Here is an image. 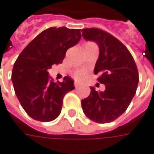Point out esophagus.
<instances>
[{
    "label": "esophagus",
    "mask_w": 154,
    "mask_h": 154,
    "mask_svg": "<svg viewBox=\"0 0 154 154\" xmlns=\"http://www.w3.org/2000/svg\"><path fill=\"white\" fill-rule=\"evenodd\" d=\"M79 85H80V84H79V83H77V82H75V83H74V86H75L76 88H77Z\"/></svg>",
    "instance_id": "esophagus-1"
}]
</instances>
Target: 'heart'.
Wrapping results in <instances>:
<instances>
[{"mask_svg":"<svg viewBox=\"0 0 154 154\" xmlns=\"http://www.w3.org/2000/svg\"><path fill=\"white\" fill-rule=\"evenodd\" d=\"M86 74H87V71L85 70H78L74 73V77L77 80H82L86 76Z\"/></svg>","mask_w":154,"mask_h":154,"instance_id":"b5f03b06","label":"heart"}]
</instances>
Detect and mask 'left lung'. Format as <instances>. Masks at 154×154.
<instances>
[{"label":"left lung","instance_id":"obj_1","mask_svg":"<svg viewBox=\"0 0 154 154\" xmlns=\"http://www.w3.org/2000/svg\"><path fill=\"white\" fill-rule=\"evenodd\" d=\"M86 40L99 46V57L94 73L97 81L105 84L103 92L90 87V94L81 101L86 116L97 123H109L127 110L134 97L139 73L134 59L128 48L110 33L98 28L82 29Z\"/></svg>","mask_w":154,"mask_h":154}]
</instances>
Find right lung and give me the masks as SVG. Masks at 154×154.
<instances>
[{
	"mask_svg": "<svg viewBox=\"0 0 154 154\" xmlns=\"http://www.w3.org/2000/svg\"><path fill=\"white\" fill-rule=\"evenodd\" d=\"M80 29L50 27L41 32L24 49L14 64L12 82L24 110L39 122L55 120L62 109L65 94L74 90V81H50L48 70L62 64L67 50L78 43Z\"/></svg>",
	"mask_w": 154,
	"mask_h": 154,
	"instance_id": "obj_1",
	"label": "right lung"
}]
</instances>
